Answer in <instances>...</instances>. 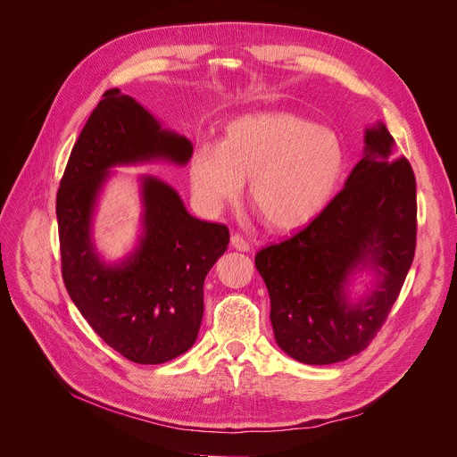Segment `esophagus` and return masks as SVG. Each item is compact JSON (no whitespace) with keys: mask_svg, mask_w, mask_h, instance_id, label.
<instances>
[{"mask_svg":"<svg viewBox=\"0 0 457 457\" xmlns=\"http://www.w3.org/2000/svg\"><path fill=\"white\" fill-rule=\"evenodd\" d=\"M231 246L237 250V252H250V242L246 238H242L240 235H231Z\"/></svg>","mask_w":457,"mask_h":457,"instance_id":"esophagus-1","label":"esophagus"}]
</instances>
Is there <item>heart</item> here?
<instances>
[{"label":"heart","instance_id":"obj_1","mask_svg":"<svg viewBox=\"0 0 457 457\" xmlns=\"http://www.w3.org/2000/svg\"><path fill=\"white\" fill-rule=\"evenodd\" d=\"M347 167L342 139L287 112L240 115L219 145H198L189 160L196 202L217 215L248 179L246 196L266 228L294 231L318 219L338 193Z\"/></svg>","mask_w":457,"mask_h":457}]
</instances>
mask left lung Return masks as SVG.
Returning a JSON list of instances; mask_svg holds the SVG:
<instances>
[{
	"mask_svg": "<svg viewBox=\"0 0 457 457\" xmlns=\"http://www.w3.org/2000/svg\"><path fill=\"white\" fill-rule=\"evenodd\" d=\"M345 187L292 238L255 255L270 294L278 345L294 360L327 366L366 349L397 301L415 255L417 193L406 158L377 123ZM370 270L376 283L356 302L348 287Z\"/></svg>",
	"mask_w": 457,
	"mask_h": 457,
	"instance_id": "8db88e82",
	"label": "left lung"
}]
</instances>
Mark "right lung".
Segmentation results:
<instances>
[{
  "label": "right lung",
  "instance_id": "1",
  "mask_svg": "<svg viewBox=\"0 0 457 457\" xmlns=\"http://www.w3.org/2000/svg\"><path fill=\"white\" fill-rule=\"evenodd\" d=\"M193 143L130 96L112 87L91 112L60 179L56 220L70 297L99 337L136 363H165L196 342L207 271L228 250L224 224L193 217L163 179L139 181L141 233L134 250L106 262L94 219L112 169L167 162L184 167Z\"/></svg>",
  "mask_w": 457,
  "mask_h": 457
}]
</instances>
